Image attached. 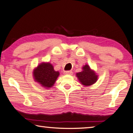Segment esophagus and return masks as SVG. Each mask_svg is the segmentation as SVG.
Returning a JSON list of instances; mask_svg holds the SVG:
<instances>
[{
    "instance_id": "esophagus-1",
    "label": "esophagus",
    "mask_w": 133,
    "mask_h": 133,
    "mask_svg": "<svg viewBox=\"0 0 133 133\" xmlns=\"http://www.w3.org/2000/svg\"><path fill=\"white\" fill-rule=\"evenodd\" d=\"M72 74H73V72L71 71H64V75H71Z\"/></svg>"
}]
</instances>
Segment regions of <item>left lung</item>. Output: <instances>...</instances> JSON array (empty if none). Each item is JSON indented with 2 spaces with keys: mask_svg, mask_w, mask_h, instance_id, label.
<instances>
[{
  "mask_svg": "<svg viewBox=\"0 0 133 133\" xmlns=\"http://www.w3.org/2000/svg\"><path fill=\"white\" fill-rule=\"evenodd\" d=\"M76 76L81 83L84 85H92L97 80V76L87 64L83 66V71L77 73Z\"/></svg>",
  "mask_w": 133,
  "mask_h": 133,
  "instance_id": "obj_1",
  "label": "left lung"
}]
</instances>
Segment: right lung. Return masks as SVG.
<instances>
[{
  "label": "right lung",
  "instance_id": "right-lung-1",
  "mask_svg": "<svg viewBox=\"0 0 133 133\" xmlns=\"http://www.w3.org/2000/svg\"><path fill=\"white\" fill-rule=\"evenodd\" d=\"M58 75L59 72L55 71L53 66L49 63H41L33 71L35 81L48 88L53 86Z\"/></svg>",
  "mask_w": 133,
  "mask_h": 133
}]
</instances>
